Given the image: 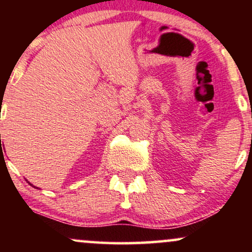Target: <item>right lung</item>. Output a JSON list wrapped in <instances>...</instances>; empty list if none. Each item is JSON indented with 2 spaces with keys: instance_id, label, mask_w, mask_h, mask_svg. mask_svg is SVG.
<instances>
[{
  "instance_id": "obj_1",
  "label": "right lung",
  "mask_w": 252,
  "mask_h": 252,
  "mask_svg": "<svg viewBox=\"0 0 252 252\" xmlns=\"http://www.w3.org/2000/svg\"><path fill=\"white\" fill-rule=\"evenodd\" d=\"M0 136H1V135H0ZM0 144H1V142H0ZM30 185H31V186H33V185H32V184H30Z\"/></svg>"
}]
</instances>
